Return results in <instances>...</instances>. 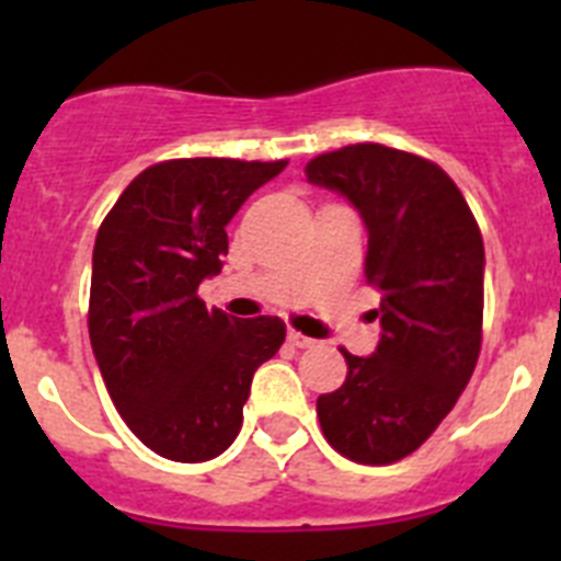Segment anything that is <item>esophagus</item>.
Returning <instances> with one entry per match:
<instances>
[{"label": "esophagus", "instance_id": "34e87169", "mask_svg": "<svg viewBox=\"0 0 561 561\" xmlns=\"http://www.w3.org/2000/svg\"><path fill=\"white\" fill-rule=\"evenodd\" d=\"M286 340H289V345H295V348H314L317 345V340L300 334V331H289V336H286Z\"/></svg>", "mask_w": 561, "mask_h": 561}]
</instances>
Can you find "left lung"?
<instances>
[{
    "label": "left lung",
    "mask_w": 561,
    "mask_h": 561,
    "mask_svg": "<svg viewBox=\"0 0 561 561\" xmlns=\"http://www.w3.org/2000/svg\"><path fill=\"white\" fill-rule=\"evenodd\" d=\"M368 230L365 275L381 289L379 345L348 351V376L317 399L325 440L356 463L408 458L472 379L483 329V238L458 185L435 162L359 142L306 165Z\"/></svg>",
    "instance_id": "1"
}]
</instances>
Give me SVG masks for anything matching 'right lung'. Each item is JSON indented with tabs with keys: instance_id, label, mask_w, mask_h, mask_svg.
I'll use <instances>...</instances> for the list:
<instances>
[{
	"instance_id": "add662e5",
	"label": "right lung",
	"mask_w": 561,
	"mask_h": 561,
	"mask_svg": "<svg viewBox=\"0 0 561 561\" xmlns=\"http://www.w3.org/2000/svg\"><path fill=\"white\" fill-rule=\"evenodd\" d=\"M286 160L151 165L121 193L92 252L89 340L114 408L157 455L202 463L236 440L252 374L286 340L280 317L238 320L196 289L219 275L238 207Z\"/></svg>"
}]
</instances>
